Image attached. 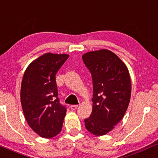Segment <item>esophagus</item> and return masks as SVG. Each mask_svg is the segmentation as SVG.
<instances>
[{
	"instance_id": "34e87169",
	"label": "esophagus",
	"mask_w": 158,
	"mask_h": 158,
	"mask_svg": "<svg viewBox=\"0 0 158 158\" xmlns=\"http://www.w3.org/2000/svg\"><path fill=\"white\" fill-rule=\"evenodd\" d=\"M77 107H78V105H71L70 106V108L72 110H75Z\"/></svg>"
}]
</instances>
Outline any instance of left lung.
Wrapping results in <instances>:
<instances>
[{"label":"left lung","instance_id":"obj_1","mask_svg":"<svg viewBox=\"0 0 158 158\" xmlns=\"http://www.w3.org/2000/svg\"><path fill=\"white\" fill-rule=\"evenodd\" d=\"M93 79V112L84 119L88 131L107 134L122 120L131 99V83L125 63L109 50L91 51L82 56Z\"/></svg>","mask_w":158,"mask_h":158}]
</instances>
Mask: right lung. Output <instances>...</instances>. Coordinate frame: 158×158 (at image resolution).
I'll list each match as a JSON object with an SVG mask.
<instances>
[{
  "mask_svg": "<svg viewBox=\"0 0 158 158\" xmlns=\"http://www.w3.org/2000/svg\"><path fill=\"white\" fill-rule=\"evenodd\" d=\"M68 54H43L28 65L21 86V103L30 127L42 137L61 131L66 107L58 98L56 74Z\"/></svg>",
  "mask_w": 158,
  "mask_h": 158,
  "instance_id": "right-lung-1",
  "label": "right lung"
}]
</instances>
